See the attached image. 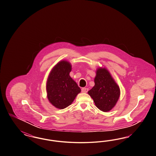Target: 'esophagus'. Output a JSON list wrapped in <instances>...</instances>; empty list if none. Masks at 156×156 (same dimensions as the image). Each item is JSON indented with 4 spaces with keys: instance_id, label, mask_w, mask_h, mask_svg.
Here are the masks:
<instances>
[{
    "instance_id": "esophagus-1",
    "label": "esophagus",
    "mask_w": 156,
    "mask_h": 156,
    "mask_svg": "<svg viewBox=\"0 0 156 156\" xmlns=\"http://www.w3.org/2000/svg\"><path fill=\"white\" fill-rule=\"evenodd\" d=\"M81 91H82V93H87V92L89 91V89L83 87V88H82V89H81Z\"/></svg>"
}]
</instances>
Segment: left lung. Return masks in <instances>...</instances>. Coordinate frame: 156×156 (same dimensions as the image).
<instances>
[{
    "label": "left lung",
    "instance_id": "8db88e82",
    "mask_svg": "<svg viewBox=\"0 0 156 156\" xmlns=\"http://www.w3.org/2000/svg\"><path fill=\"white\" fill-rule=\"evenodd\" d=\"M96 74L94 86L88 94L100 110L107 112L117 103L120 95L119 87L105 68H99Z\"/></svg>",
    "mask_w": 156,
    "mask_h": 156
}]
</instances>
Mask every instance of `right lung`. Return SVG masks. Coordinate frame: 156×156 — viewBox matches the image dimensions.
Here are the masks:
<instances>
[{
  "label": "right lung",
  "instance_id": "right-lung-1",
  "mask_svg": "<svg viewBox=\"0 0 156 156\" xmlns=\"http://www.w3.org/2000/svg\"><path fill=\"white\" fill-rule=\"evenodd\" d=\"M71 70L70 63L59 62L51 71L47 80V98L50 103L58 109H65L70 105L80 92V87L69 76Z\"/></svg>",
  "mask_w": 156,
  "mask_h": 156
}]
</instances>
